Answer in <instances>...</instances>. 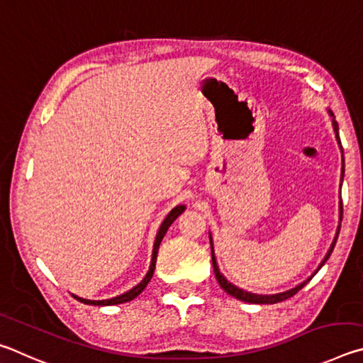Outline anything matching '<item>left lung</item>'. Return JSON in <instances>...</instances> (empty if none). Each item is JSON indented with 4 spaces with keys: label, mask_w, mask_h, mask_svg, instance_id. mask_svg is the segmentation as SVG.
<instances>
[{
    "label": "left lung",
    "mask_w": 363,
    "mask_h": 363,
    "mask_svg": "<svg viewBox=\"0 0 363 363\" xmlns=\"http://www.w3.org/2000/svg\"><path fill=\"white\" fill-rule=\"evenodd\" d=\"M328 114L330 118H332V125H333V132H335V137H336V142H338L340 145V150H341V162H342V167H341V185H342V177H345V155H342V146H341V140H340V132H338V123H336L335 119V114L332 113V110H328ZM341 220H342V201H340V225H338V230H336V236L333 239L332 245H330V249L327 252L325 258L322 259L320 264L317 266V269L314 271V274L317 271H319L323 264H325L327 259L330 258V255H332V252L335 249V244H336V239H338V234H340V228H341ZM208 239H211V250H212V264H213V272H215V277H217V281L220 284V287L223 289L228 295H231L234 298H238V300L240 301H245V303H253V304H274V303H281L284 300H287V298H291L295 294H298L304 285H306L311 279H313V276L308 277L306 281L298 284L296 287L290 289V290H285V291H281V294H272V295H259V294H252V291H247V290H242L236 287V285L231 284L228 279L221 274L220 272V268L217 264V258H215V252H213V240H212V234L208 233Z\"/></svg>",
    "instance_id": "left-lung-1"
}]
</instances>
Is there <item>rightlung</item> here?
<instances>
[{"mask_svg":"<svg viewBox=\"0 0 363 363\" xmlns=\"http://www.w3.org/2000/svg\"><path fill=\"white\" fill-rule=\"evenodd\" d=\"M185 206H177L172 208V211L169 212L167 217L164 218V221L161 223V226H159V231L156 234V239H155V245H152V255H151V263H150V269L148 272H146V276L140 281L135 287H132L129 291H125V294L123 295H118L114 298H110V300H86V298H81V296H76L73 295L76 300L84 303V304H94V306H113V304H121V303H127V301H132L133 298H137L142 291L145 290L146 285H148V282L151 281L152 274H155V268H156V258H157V250H159V245H161L162 242V238L165 236V233H167L169 226L174 223V221L178 218V215H182L183 212H185Z\"/></svg>","mask_w":363,"mask_h":363,"instance_id":"1","label":"right lung"}]
</instances>
